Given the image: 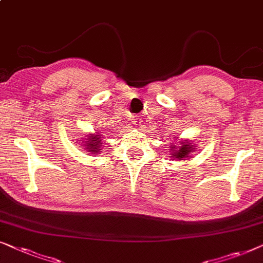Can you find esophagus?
<instances>
[{"label": "esophagus", "mask_w": 263, "mask_h": 263, "mask_svg": "<svg viewBox=\"0 0 263 263\" xmlns=\"http://www.w3.org/2000/svg\"><path fill=\"white\" fill-rule=\"evenodd\" d=\"M133 122H134V123H133V124H134L136 128H140V127H141V125H142V122L140 121V118H135V120L133 121Z\"/></svg>", "instance_id": "1"}]
</instances>
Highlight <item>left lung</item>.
Wrapping results in <instances>:
<instances>
[{
    "label": "left lung",
    "instance_id": "1",
    "mask_svg": "<svg viewBox=\"0 0 263 263\" xmlns=\"http://www.w3.org/2000/svg\"><path fill=\"white\" fill-rule=\"evenodd\" d=\"M175 148V147H174ZM192 149V145H182L181 147H178L177 151H175V158H178V159H182V158H186L189 157V152Z\"/></svg>",
    "mask_w": 263,
    "mask_h": 263
}]
</instances>
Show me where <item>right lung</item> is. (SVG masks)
Returning <instances> with one entry per match:
<instances>
[{
    "instance_id": "right-lung-1",
    "label": "right lung",
    "mask_w": 263,
    "mask_h": 263,
    "mask_svg": "<svg viewBox=\"0 0 263 263\" xmlns=\"http://www.w3.org/2000/svg\"><path fill=\"white\" fill-rule=\"evenodd\" d=\"M88 145H87V151H91V152H96L98 153L99 152V148H100V140L99 138H96V136H91V138L88 139Z\"/></svg>"
}]
</instances>
